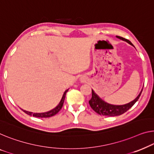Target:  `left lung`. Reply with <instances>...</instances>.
I'll use <instances>...</instances> for the list:
<instances>
[{
    "label": "left lung",
    "mask_w": 154,
    "mask_h": 154,
    "mask_svg": "<svg viewBox=\"0 0 154 154\" xmlns=\"http://www.w3.org/2000/svg\"><path fill=\"white\" fill-rule=\"evenodd\" d=\"M117 38H120V39L124 41L127 42L128 44L131 45L132 43L129 40L126 39V38L121 37V36H116ZM143 89L140 92L139 95L137 96L136 98L134 100L131 102L127 103L126 104L123 105H113L110 104L109 103L104 102L98 96L97 94L95 93L93 89H92V97L91 99L89 100V104H90L91 107L95 111L96 113H98L101 116H120V115L123 114L125 112H127L130 108H131L134 106L135 103H136L137 100H138L140 96Z\"/></svg>",
    "instance_id": "obj_1"
}]
</instances>
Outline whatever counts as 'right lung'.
<instances>
[{
	"instance_id": "1",
	"label": "right lung",
	"mask_w": 154,
	"mask_h": 154,
	"mask_svg": "<svg viewBox=\"0 0 154 154\" xmlns=\"http://www.w3.org/2000/svg\"><path fill=\"white\" fill-rule=\"evenodd\" d=\"M68 91V89L65 91V92L63 93L62 97H61V101L59 102V104L57 105L56 107L54 108L53 109L50 110V111H49L45 112V113H32V112L25 111V110H23V109H21V110L23 112H25L26 114L29 115V116H33L34 117H36V118H50V117H52V116H54V115H56L61 109V108H62V106H63V102H64V100H65L66 93H67Z\"/></svg>"
}]
</instances>
